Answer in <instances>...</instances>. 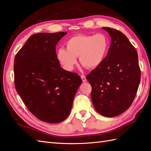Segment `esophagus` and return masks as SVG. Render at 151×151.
I'll use <instances>...</instances> for the list:
<instances>
[{
    "label": "esophagus",
    "instance_id": "1",
    "mask_svg": "<svg viewBox=\"0 0 151 151\" xmlns=\"http://www.w3.org/2000/svg\"><path fill=\"white\" fill-rule=\"evenodd\" d=\"M81 78L82 80V82H86V81H87V80H86V76L84 75H81Z\"/></svg>",
    "mask_w": 151,
    "mask_h": 151
}]
</instances>
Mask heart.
Masks as SVG:
<instances>
[{
  "instance_id": "1",
  "label": "heart",
  "mask_w": 151,
  "mask_h": 151,
  "mask_svg": "<svg viewBox=\"0 0 151 151\" xmlns=\"http://www.w3.org/2000/svg\"><path fill=\"white\" fill-rule=\"evenodd\" d=\"M65 48L57 50L56 58L64 69L68 71L73 70L79 62L89 69L97 68L103 62L106 56L109 41L104 34L95 35L78 34L66 41Z\"/></svg>"
}]
</instances>
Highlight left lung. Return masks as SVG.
I'll use <instances>...</instances> for the list:
<instances>
[{"label":"left lung","mask_w":151,"mask_h":151,"mask_svg":"<svg viewBox=\"0 0 151 151\" xmlns=\"http://www.w3.org/2000/svg\"><path fill=\"white\" fill-rule=\"evenodd\" d=\"M111 37L104 61L86 76L95 110L106 117L123 113L132 104L138 89L141 71L135 48L121 32L103 27Z\"/></svg>","instance_id":"1"}]
</instances>
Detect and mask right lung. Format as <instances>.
<instances>
[{
  "mask_svg": "<svg viewBox=\"0 0 151 151\" xmlns=\"http://www.w3.org/2000/svg\"><path fill=\"white\" fill-rule=\"evenodd\" d=\"M67 33H38L28 38L14 60L15 89L38 119L58 123L69 116L82 81L64 70L56 58V46Z\"/></svg>",
  "mask_w": 151,
  "mask_h": 151,
  "instance_id": "right-lung-1",
  "label": "right lung"
}]
</instances>
